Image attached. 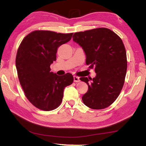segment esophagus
<instances>
[{
  "mask_svg": "<svg viewBox=\"0 0 146 146\" xmlns=\"http://www.w3.org/2000/svg\"><path fill=\"white\" fill-rule=\"evenodd\" d=\"M73 80H74V82H80V78L78 77L77 76H73Z\"/></svg>",
  "mask_w": 146,
  "mask_h": 146,
  "instance_id": "obj_1",
  "label": "esophagus"
}]
</instances>
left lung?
<instances>
[{"instance_id": "8db88e82", "label": "left lung", "mask_w": 146, "mask_h": 146, "mask_svg": "<svg viewBox=\"0 0 146 146\" xmlns=\"http://www.w3.org/2000/svg\"><path fill=\"white\" fill-rule=\"evenodd\" d=\"M73 40L82 47L86 64L96 73L93 78H80L88 85L82 98L84 104L93 110L108 107L120 95L126 75V51L122 39L110 29L100 28L76 32Z\"/></svg>"}]
</instances>
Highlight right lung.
Wrapping results in <instances>:
<instances>
[{"instance_id": "obj_1", "label": "right lung", "mask_w": 146, "mask_h": 146, "mask_svg": "<svg viewBox=\"0 0 146 146\" xmlns=\"http://www.w3.org/2000/svg\"><path fill=\"white\" fill-rule=\"evenodd\" d=\"M73 34L34 31L24 37L19 47L15 64L20 84L29 102L41 110L58 108L64 88L73 82L71 73L58 76L50 72L58 48L70 41Z\"/></svg>"}]
</instances>
